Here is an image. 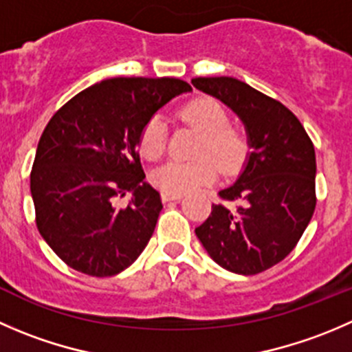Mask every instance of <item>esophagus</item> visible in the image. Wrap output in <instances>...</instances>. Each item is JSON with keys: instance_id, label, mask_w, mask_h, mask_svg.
Segmentation results:
<instances>
[{"instance_id": "esophagus-1", "label": "esophagus", "mask_w": 352, "mask_h": 352, "mask_svg": "<svg viewBox=\"0 0 352 352\" xmlns=\"http://www.w3.org/2000/svg\"><path fill=\"white\" fill-rule=\"evenodd\" d=\"M184 197V194H170V192H162V199L165 201V203H168V201H180Z\"/></svg>"}]
</instances>
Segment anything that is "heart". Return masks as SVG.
Masks as SVG:
<instances>
[{
    "mask_svg": "<svg viewBox=\"0 0 352 352\" xmlns=\"http://www.w3.org/2000/svg\"><path fill=\"white\" fill-rule=\"evenodd\" d=\"M180 118L203 134L197 144L194 162L170 160L151 173V182L162 192L186 194L199 186L213 184L218 177L219 162L223 172H235L248 155V139L230 127V113L214 98H197L180 110ZM168 131L160 115L149 118L139 135V149L148 160L162 158L166 151ZM210 155L215 158L211 160Z\"/></svg>",
    "mask_w": 352,
    "mask_h": 352,
    "instance_id": "b5f03b06",
    "label": "heart"
}]
</instances>
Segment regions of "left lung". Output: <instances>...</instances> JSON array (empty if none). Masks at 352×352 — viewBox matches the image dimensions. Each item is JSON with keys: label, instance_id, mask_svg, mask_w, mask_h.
I'll use <instances>...</instances> for the list:
<instances>
[{"label": "left lung", "instance_id": "8db88e82", "mask_svg": "<svg viewBox=\"0 0 352 352\" xmlns=\"http://www.w3.org/2000/svg\"><path fill=\"white\" fill-rule=\"evenodd\" d=\"M192 85L241 118L251 149L234 186L218 192L235 208L213 204L196 235L225 270L261 274L296 248L311 220L316 206L315 148L289 108L245 82L197 77Z\"/></svg>", "mask_w": 352, "mask_h": 352}]
</instances>
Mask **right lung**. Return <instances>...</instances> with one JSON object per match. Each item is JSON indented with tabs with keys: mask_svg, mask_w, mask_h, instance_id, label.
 <instances>
[{
	"mask_svg": "<svg viewBox=\"0 0 352 352\" xmlns=\"http://www.w3.org/2000/svg\"><path fill=\"white\" fill-rule=\"evenodd\" d=\"M180 78L117 77L91 85L53 115L37 144L30 194L39 234L68 267L111 277L144 251L162 197L144 182L139 135ZM133 194L124 208L116 197Z\"/></svg>",
	"mask_w": 352,
	"mask_h": 352,
	"instance_id": "add662e5",
	"label": "right lung"
}]
</instances>
